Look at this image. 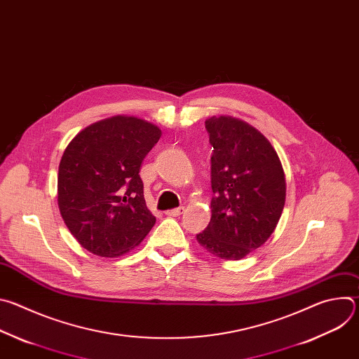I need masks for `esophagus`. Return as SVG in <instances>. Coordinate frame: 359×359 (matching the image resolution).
<instances>
[{
    "label": "esophagus",
    "mask_w": 359,
    "mask_h": 359,
    "mask_svg": "<svg viewBox=\"0 0 359 359\" xmlns=\"http://www.w3.org/2000/svg\"><path fill=\"white\" fill-rule=\"evenodd\" d=\"M183 212H184V208L182 206V208H177V209L168 210V212H166V215H168V216H173V217H176V216H180Z\"/></svg>",
    "instance_id": "34e87169"
}]
</instances>
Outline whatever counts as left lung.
Wrapping results in <instances>:
<instances>
[{
    "instance_id": "obj_1",
    "label": "left lung",
    "mask_w": 359,
    "mask_h": 359,
    "mask_svg": "<svg viewBox=\"0 0 359 359\" xmlns=\"http://www.w3.org/2000/svg\"><path fill=\"white\" fill-rule=\"evenodd\" d=\"M212 153V219L198 244L223 260H240L276 230L285 177L271 143L248 123L213 116L204 122Z\"/></svg>"
}]
</instances>
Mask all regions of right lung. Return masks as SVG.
Returning a JSON list of instances; mask_svg holds the SVG:
<instances>
[{
    "label": "right lung",
    "instance_id": "right-lung-1",
    "mask_svg": "<svg viewBox=\"0 0 359 359\" xmlns=\"http://www.w3.org/2000/svg\"><path fill=\"white\" fill-rule=\"evenodd\" d=\"M161 135L146 121L114 116L85 128L67 146L58 170V206L88 251L116 257L155 226L139 172Z\"/></svg>",
    "mask_w": 359,
    "mask_h": 359
}]
</instances>
